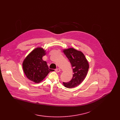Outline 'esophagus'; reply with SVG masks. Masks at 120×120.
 <instances>
[{
    "label": "esophagus",
    "mask_w": 120,
    "mask_h": 120,
    "mask_svg": "<svg viewBox=\"0 0 120 120\" xmlns=\"http://www.w3.org/2000/svg\"><path fill=\"white\" fill-rule=\"evenodd\" d=\"M55 71L57 73H58V72H60L61 71V70H60V69H59V68H57V69H56L55 70Z\"/></svg>",
    "instance_id": "34e87169"
}]
</instances>
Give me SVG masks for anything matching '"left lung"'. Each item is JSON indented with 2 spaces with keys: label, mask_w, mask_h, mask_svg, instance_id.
<instances>
[{
  "label": "left lung",
  "mask_w": 120,
  "mask_h": 120,
  "mask_svg": "<svg viewBox=\"0 0 120 120\" xmlns=\"http://www.w3.org/2000/svg\"><path fill=\"white\" fill-rule=\"evenodd\" d=\"M63 52L69 59L74 73L71 80L69 82H63V84L66 88H72L78 86L83 81L89 66L87 59L81 51L70 48L64 50Z\"/></svg>",
  "instance_id": "obj_1"
}]
</instances>
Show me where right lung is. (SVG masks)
Instances as JSON below:
<instances>
[{
	"label": "right lung",
	"instance_id": "1",
	"mask_svg": "<svg viewBox=\"0 0 120 120\" xmlns=\"http://www.w3.org/2000/svg\"><path fill=\"white\" fill-rule=\"evenodd\" d=\"M45 51L38 47L33 50L26 56L23 63V69L26 77L36 83L42 81L52 71L49 69L45 61L42 57L45 55Z\"/></svg>",
	"mask_w": 120,
	"mask_h": 120
}]
</instances>
